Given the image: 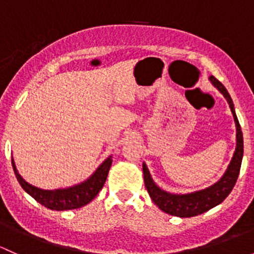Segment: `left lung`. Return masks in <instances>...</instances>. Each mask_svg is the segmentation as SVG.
Masks as SVG:
<instances>
[{"label":"left lung","instance_id":"left-lung-1","mask_svg":"<svg viewBox=\"0 0 254 254\" xmlns=\"http://www.w3.org/2000/svg\"><path fill=\"white\" fill-rule=\"evenodd\" d=\"M209 79L221 92L222 96L226 98L230 108H231L232 115H234L235 119V124H236V150H235L234 157H232L226 172L224 173V176L216 183L207 187L205 189H201V190H196L188 194H173L161 189L153 182V179L151 178V175L145 163H142L143 181H145L146 189H147L151 199H152L153 203L160 207L162 211L173 215V216H196V215L203 214V212L212 209L214 206L219 205L231 193L235 184H236L238 175H240L241 163H242L243 157V136L240 123H238L237 119V115L235 113L234 102H232L227 89L225 88L224 84L219 79L215 78L214 76H210Z\"/></svg>","mask_w":254,"mask_h":254}]
</instances>
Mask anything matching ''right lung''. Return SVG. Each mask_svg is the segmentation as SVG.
Listing matches in <instances>:
<instances>
[{"instance_id": "add662e5", "label": "right lung", "mask_w": 254, "mask_h": 254, "mask_svg": "<svg viewBox=\"0 0 254 254\" xmlns=\"http://www.w3.org/2000/svg\"><path fill=\"white\" fill-rule=\"evenodd\" d=\"M112 156H109L101 166L96 170L88 179H86L82 183L76 184V186L68 187V188L63 189H54V190H44V189L37 188L32 186L28 182L20 177L18 173L14 161L12 158V166H13L14 175L17 177V181L22 186V188L29 194L30 196L35 199L38 203L51 210H58V211H64V210H72L78 209L93 200L103 188L106 183L107 176H108L109 170L112 166Z\"/></svg>"}]
</instances>
